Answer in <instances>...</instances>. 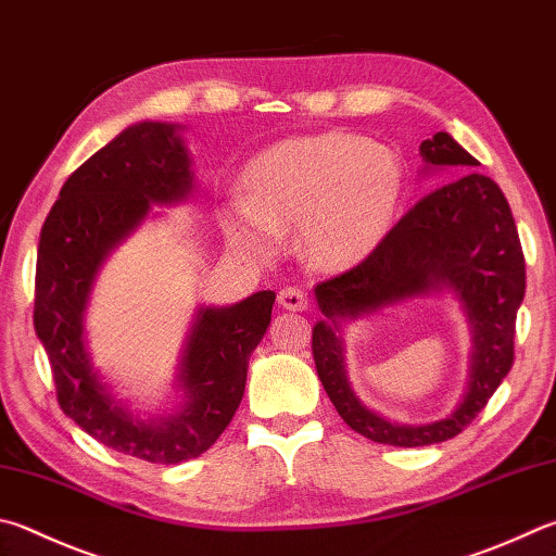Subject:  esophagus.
Masks as SVG:
<instances>
[{
    "label": "esophagus",
    "mask_w": 556,
    "mask_h": 556,
    "mask_svg": "<svg viewBox=\"0 0 556 556\" xmlns=\"http://www.w3.org/2000/svg\"><path fill=\"white\" fill-rule=\"evenodd\" d=\"M279 306L287 311H306L308 308V296L304 289L296 287H287L279 291Z\"/></svg>",
    "instance_id": "esophagus-1"
}]
</instances>
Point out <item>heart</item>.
Masks as SVG:
<instances>
[{"instance_id": "b5f03b06", "label": "heart", "mask_w": 556, "mask_h": 556, "mask_svg": "<svg viewBox=\"0 0 556 556\" xmlns=\"http://www.w3.org/2000/svg\"><path fill=\"white\" fill-rule=\"evenodd\" d=\"M245 189L248 199H238L226 216L236 243L269 252L281 230L299 228L311 267L348 271L391 233L406 167L389 146L328 130L262 150L248 165Z\"/></svg>"}]
</instances>
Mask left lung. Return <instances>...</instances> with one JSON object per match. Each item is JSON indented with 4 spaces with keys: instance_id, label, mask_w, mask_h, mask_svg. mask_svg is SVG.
Returning <instances> with one entry per match:
<instances>
[{
    "instance_id": "8db88e82",
    "label": "left lung",
    "mask_w": 556,
    "mask_h": 556,
    "mask_svg": "<svg viewBox=\"0 0 556 556\" xmlns=\"http://www.w3.org/2000/svg\"><path fill=\"white\" fill-rule=\"evenodd\" d=\"M420 175L445 173V185L422 197L379 250L345 275L316 287L323 318L313 326V359L332 406L371 442L422 447L469 426L513 367L516 316L525 296V257L516 220L501 187L469 173L479 163L440 130L420 143ZM452 295L472 336L470 379L450 417L408 427L381 417L346 377L344 326L410 298Z\"/></svg>"
}]
</instances>
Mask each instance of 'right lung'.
Wrapping results in <instances>:
<instances>
[{
	"instance_id": "add662e5",
	"label": "right lung",
	"mask_w": 556,
	"mask_h": 556,
	"mask_svg": "<svg viewBox=\"0 0 556 556\" xmlns=\"http://www.w3.org/2000/svg\"><path fill=\"white\" fill-rule=\"evenodd\" d=\"M181 130V124L140 121L79 165L40 228L36 260L34 326L60 408L102 445L153 464L194 459L228 428L277 296L257 291L238 304L194 311L175 375L179 403L169 413L134 410L94 367L87 308L104 262L153 204H179L197 189Z\"/></svg>"
}]
</instances>
